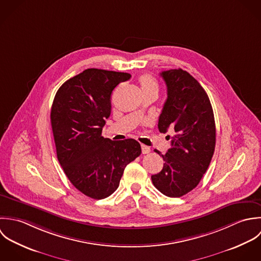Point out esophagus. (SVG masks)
Masks as SVG:
<instances>
[{"instance_id": "34e87169", "label": "esophagus", "mask_w": 261, "mask_h": 261, "mask_svg": "<svg viewBox=\"0 0 261 261\" xmlns=\"http://www.w3.org/2000/svg\"><path fill=\"white\" fill-rule=\"evenodd\" d=\"M141 149H142V153L143 154H148L150 152V147L146 146V145H141Z\"/></svg>"}]
</instances>
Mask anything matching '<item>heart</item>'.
Returning a JSON list of instances; mask_svg holds the SVG:
<instances>
[{
  "label": "heart",
  "mask_w": 261,
  "mask_h": 261,
  "mask_svg": "<svg viewBox=\"0 0 261 261\" xmlns=\"http://www.w3.org/2000/svg\"><path fill=\"white\" fill-rule=\"evenodd\" d=\"M139 83L141 86L142 91H150V90H154L158 92V84L156 81L154 80L153 76L149 75V74H143L139 77Z\"/></svg>",
  "instance_id": "heart-1"
}]
</instances>
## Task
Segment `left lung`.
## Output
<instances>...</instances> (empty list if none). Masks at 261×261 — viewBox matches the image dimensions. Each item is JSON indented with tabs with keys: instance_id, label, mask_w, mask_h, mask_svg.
Returning <instances> with one entry per match:
<instances>
[{
	"instance_id": "obj_1",
	"label": "left lung",
	"mask_w": 261,
	"mask_h": 261,
	"mask_svg": "<svg viewBox=\"0 0 261 261\" xmlns=\"http://www.w3.org/2000/svg\"><path fill=\"white\" fill-rule=\"evenodd\" d=\"M167 99L158 120V129L174 132L171 147L162 155L160 172L151 175L157 190L179 198L194 190L208 169L216 145V126L208 95L188 71L169 69L160 73ZM169 137V135H168Z\"/></svg>"
}]
</instances>
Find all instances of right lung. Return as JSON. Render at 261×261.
Returning <instances> with one entry per match:
<instances>
[{"instance_id": "add662e5", "label": "right lung", "mask_w": 261, "mask_h": 261, "mask_svg": "<svg viewBox=\"0 0 261 261\" xmlns=\"http://www.w3.org/2000/svg\"><path fill=\"white\" fill-rule=\"evenodd\" d=\"M130 73L88 68L66 81L53 100L50 121L57 159L84 195L102 200L119 187L127 164L141 154L134 139L102 136L111 114V95Z\"/></svg>"}]
</instances>
